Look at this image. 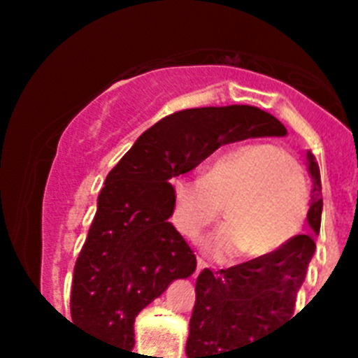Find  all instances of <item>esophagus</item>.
Returning <instances> with one entry per match:
<instances>
[{"mask_svg":"<svg viewBox=\"0 0 358 358\" xmlns=\"http://www.w3.org/2000/svg\"><path fill=\"white\" fill-rule=\"evenodd\" d=\"M204 268H208V264L204 260H197V271H195V276H199V274L204 271Z\"/></svg>","mask_w":358,"mask_h":358,"instance_id":"34e87169","label":"esophagus"}]
</instances>
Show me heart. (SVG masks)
I'll list each match as a JSON object with an SVG mask.
<instances>
[{
	"mask_svg": "<svg viewBox=\"0 0 358 358\" xmlns=\"http://www.w3.org/2000/svg\"><path fill=\"white\" fill-rule=\"evenodd\" d=\"M172 222L188 240H199L220 217L227 224L206 243L217 262L243 252L260 260L299 233L308 210L301 169L283 148L249 143L218 156L202 179H172Z\"/></svg>",
	"mask_w": 358,
	"mask_h": 358,
	"instance_id": "1",
	"label": "heart"
}]
</instances>
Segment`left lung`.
Instances as JSON below:
<instances>
[{
  "instance_id": "left-lung-1",
  "label": "left lung",
  "mask_w": 358,
  "mask_h": 358,
  "mask_svg": "<svg viewBox=\"0 0 358 358\" xmlns=\"http://www.w3.org/2000/svg\"><path fill=\"white\" fill-rule=\"evenodd\" d=\"M306 161L314 182L306 220L319 235L321 173L310 150ZM314 251L312 236L297 235L285 248L260 260H249L217 273L204 268L195 283V306L186 341L188 358H233L229 355L267 339L294 319L296 296Z\"/></svg>"
}]
</instances>
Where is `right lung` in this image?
I'll use <instances>...</instances> for the list:
<instances>
[{
    "instance_id": "add662e5",
    "label": "right lung",
    "mask_w": 358,
    "mask_h": 358,
    "mask_svg": "<svg viewBox=\"0 0 358 358\" xmlns=\"http://www.w3.org/2000/svg\"><path fill=\"white\" fill-rule=\"evenodd\" d=\"M285 134L280 120L251 106L185 109L145 131L98 195L73 271V322L98 341L134 348L136 315L197 267L194 251L169 222L170 181L222 145Z\"/></svg>"
}]
</instances>
